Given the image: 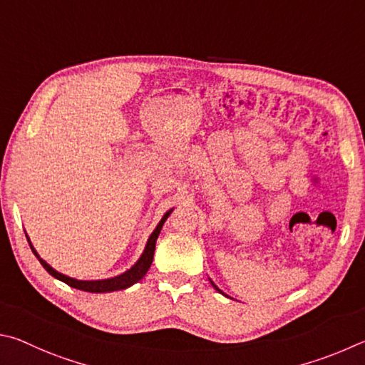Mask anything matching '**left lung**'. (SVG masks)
Listing matches in <instances>:
<instances>
[{"instance_id": "obj_1", "label": "left lung", "mask_w": 365, "mask_h": 365, "mask_svg": "<svg viewBox=\"0 0 365 365\" xmlns=\"http://www.w3.org/2000/svg\"><path fill=\"white\" fill-rule=\"evenodd\" d=\"M213 285H215V284H213ZM215 289H216V290H220V289H218V287H216V285H215Z\"/></svg>"}]
</instances>
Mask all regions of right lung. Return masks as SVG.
<instances>
[{
	"label": "right lung",
	"mask_w": 365,
	"mask_h": 365,
	"mask_svg": "<svg viewBox=\"0 0 365 365\" xmlns=\"http://www.w3.org/2000/svg\"><path fill=\"white\" fill-rule=\"evenodd\" d=\"M171 212L166 213L162 221L158 222V226L155 227V231L152 232V235L149 237V240H147V245H145V250L143 253V257L139 258V261L136 264H134L130 271H126L125 274H121V276L118 277H112V279H106V280H76V279H72V277H67L63 276V274L57 272L56 269H53L46 261L40 258V255L36 253V250L34 247H31L30 244V239L29 244H30V248L31 252L35 253V257L40 259V263L43 264L44 269H46L51 276L62 280V282H66L67 285L73 287V289H78V290H83V292H91V293H106V292H115V290H123V289H128V287H131L133 284H136L138 280L143 279L145 276V272L149 271V267L152 264V259H153V252H155V242H157V237L160 231H162V226L163 222L166 221V218H168Z\"/></svg>",
	"instance_id": "obj_1"
}]
</instances>
